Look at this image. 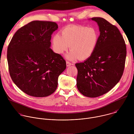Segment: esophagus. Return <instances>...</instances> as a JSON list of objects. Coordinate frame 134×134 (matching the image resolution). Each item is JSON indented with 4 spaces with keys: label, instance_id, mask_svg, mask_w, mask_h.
Listing matches in <instances>:
<instances>
[{
    "label": "esophagus",
    "instance_id": "1",
    "mask_svg": "<svg viewBox=\"0 0 134 134\" xmlns=\"http://www.w3.org/2000/svg\"><path fill=\"white\" fill-rule=\"evenodd\" d=\"M73 65V64H72V63H70V62H68V61L66 62V65H67V67H69V66H70L71 65Z\"/></svg>",
    "mask_w": 134,
    "mask_h": 134
}]
</instances>
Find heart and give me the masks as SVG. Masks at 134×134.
<instances>
[{"instance_id":"obj_1","label":"heart","mask_w":134,"mask_h":134,"mask_svg":"<svg viewBox=\"0 0 134 134\" xmlns=\"http://www.w3.org/2000/svg\"><path fill=\"white\" fill-rule=\"evenodd\" d=\"M99 32L94 27L80 25L67 26L59 33L55 34L52 40L55 52L63 54L69 48L71 49L66 55L69 60L79 58L85 60L94 52L99 40Z\"/></svg>"}]
</instances>
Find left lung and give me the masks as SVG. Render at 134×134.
Returning <instances> with one entry per match:
<instances>
[{
    "label": "left lung",
    "mask_w": 134,
    "mask_h": 134,
    "mask_svg": "<svg viewBox=\"0 0 134 134\" xmlns=\"http://www.w3.org/2000/svg\"><path fill=\"white\" fill-rule=\"evenodd\" d=\"M100 34L93 54L75 64L78 70L76 85L80 92L96 98L110 91L120 81L125 68L126 46L118 29L105 19L93 17Z\"/></svg>",
    "instance_id": "1"
}]
</instances>
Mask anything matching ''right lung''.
I'll use <instances>...</instances> for the list:
<instances>
[{
  "label": "right lung",
  "instance_id": "obj_1",
  "mask_svg": "<svg viewBox=\"0 0 134 134\" xmlns=\"http://www.w3.org/2000/svg\"><path fill=\"white\" fill-rule=\"evenodd\" d=\"M58 28L55 22H31L16 31L8 45L12 80L30 96L46 97L52 94L59 76L66 68L62 56L50 48L51 35Z\"/></svg>",
  "mask_w": 134,
  "mask_h": 134
}]
</instances>
